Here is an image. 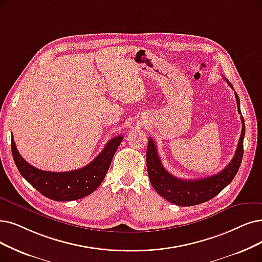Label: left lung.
<instances>
[{
	"label": "left lung",
	"mask_w": 262,
	"mask_h": 262,
	"mask_svg": "<svg viewBox=\"0 0 262 262\" xmlns=\"http://www.w3.org/2000/svg\"><path fill=\"white\" fill-rule=\"evenodd\" d=\"M225 79L228 85L233 89L229 80L227 78ZM234 96L236 99L237 111L239 114H242L236 92H234ZM241 121H242V132H241L237 148L231 162L223 171L213 176L205 177V179L182 180L170 174L164 169L160 161L154 140L149 138L147 151H146V164H147L148 177L154 189L169 202L180 206L196 205L216 196L226 186L232 182L239 169L241 162H242L244 151L243 140L245 135V122L242 115H241Z\"/></svg>",
	"instance_id": "8db88e82"
}]
</instances>
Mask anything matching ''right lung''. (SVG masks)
Segmentation results:
<instances>
[{
    "mask_svg": "<svg viewBox=\"0 0 262 262\" xmlns=\"http://www.w3.org/2000/svg\"><path fill=\"white\" fill-rule=\"evenodd\" d=\"M122 139V135L115 137L89 164L69 172H48L36 169L19 154L14 139H12V154L20 174L37 191L55 201H73L87 196L101 185Z\"/></svg>",
    "mask_w": 262,
    "mask_h": 262,
    "instance_id": "obj_1",
    "label": "right lung"
}]
</instances>
